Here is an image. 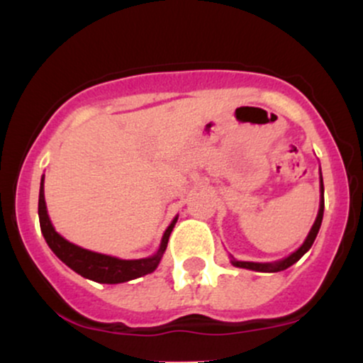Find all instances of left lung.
<instances>
[{"instance_id":"left-lung-1","label":"left lung","mask_w":363,"mask_h":363,"mask_svg":"<svg viewBox=\"0 0 363 363\" xmlns=\"http://www.w3.org/2000/svg\"><path fill=\"white\" fill-rule=\"evenodd\" d=\"M323 213H324V184H323V176H320V201H319V213L318 218H315L314 225H312L309 235H307L306 242H303L301 247L297 249L294 254H290L289 257L285 259L277 261V262H251V261H235L232 259V264L237 266V268H245V269H252V272H262V273H277V272H283V269L290 268L294 262H297L301 257L306 254L314 244L315 237H318V232L320 228V223H323Z\"/></svg>"}]
</instances>
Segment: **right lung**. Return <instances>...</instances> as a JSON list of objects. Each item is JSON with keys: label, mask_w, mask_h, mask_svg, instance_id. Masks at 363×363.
<instances>
[{"label": "right lung", "mask_w": 363, "mask_h": 363, "mask_svg": "<svg viewBox=\"0 0 363 363\" xmlns=\"http://www.w3.org/2000/svg\"><path fill=\"white\" fill-rule=\"evenodd\" d=\"M39 222L45 242H48L51 251L56 254L66 266H69L73 272L82 274L83 278H89V280H94L97 283H111L112 285V283H124L155 272L158 262H160L162 256H164L165 249H167L170 232H172L177 218H174L172 223L167 227V230H165L157 254H153V256L150 257H143V259H119V257H112L106 256V254L89 251V249H83L80 245L68 242L65 237H61L56 230H54L48 215V208H45L43 177L40 179L39 191Z\"/></svg>", "instance_id": "right-lung-1"}]
</instances>
